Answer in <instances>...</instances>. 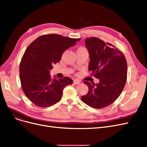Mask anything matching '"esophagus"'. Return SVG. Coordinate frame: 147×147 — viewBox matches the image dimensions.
<instances>
[{"instance_id": "obj_1", "label": "esophagus", "mask_w": 147, "mask_h": 147, "mask_svg": "<svg viewBox=\"0 0 147 147\" xmlns=\"http://www.w3.org/2000/svg\"><path fill=\"white\" fill-rule=\"evenodd\" d=\"M80 83H81L80 81H79L77 79L74 80V83L75 84H80Z\"/></svg>"}]
</instances>
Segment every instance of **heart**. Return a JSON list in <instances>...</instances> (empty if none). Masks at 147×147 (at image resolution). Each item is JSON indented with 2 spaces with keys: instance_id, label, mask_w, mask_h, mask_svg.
<instances>
[{
  "instance_id": "heart-1",
  "label": "heart",
  "mask_w": 147,
  "mask_h": 147,
  "mask_svg": "<svg viewBox=\"0 0 147 147\" xmlns=\"http://www.w3.org/2000/svg\"><path fill=\"white\" fill-rule=\"evenodd\" d=\"M79 49H80V48H79Z\"/></svg>"
}]
</instances>
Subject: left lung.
Returning <instances> with one entry per match:
<instances>
[{"label": "left lung", "mask_w": 147, "mask_h": 147, "mask_svg": "<svg viewBox=\"0 0 147 147\" xmlns=\"http://www.w3.org/2000/svg\"><path fill=\"white\" fill-rule=\"evenodd\" d=\"M85 45L90 59L88 70L99 82H83L88 85V92L81 99L92 108L102 109L113 103L123 90L127 62L121 51L98 38H86Z\"/></svg>", "instance_id": "1"}]
</instances>
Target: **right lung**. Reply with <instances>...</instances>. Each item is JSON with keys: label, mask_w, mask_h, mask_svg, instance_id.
<instances>
[{"label": "right lung", "mask_w": 147, "mask_h": 147, "mask_svg": "<svg viewBox=\"0 0 147 147\" xmlns=\"http://www.w3.org/2000/svg\"><path fill=\"white\" fill-rule=\"evenodd\" d=\"M80 38H71L57 34L39 37L26 49L20 66L22 89L35 105L48 107L57 103L64 88L73 83L69 77L51 78L53 65L59 63L63 53Z\"/></svg>", "instance_id": "obj_1"}]
</instances>
